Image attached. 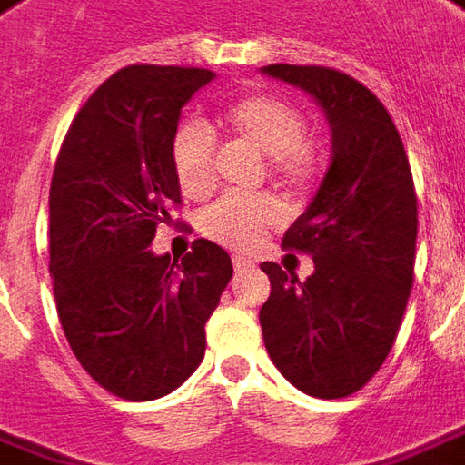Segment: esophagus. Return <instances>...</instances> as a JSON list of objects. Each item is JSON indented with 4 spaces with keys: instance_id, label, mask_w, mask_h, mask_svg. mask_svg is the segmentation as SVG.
Instances as JSON below:
<instances>
[{
    "instance_id": "1",
    "label": "esophagus",
    "mask_w": 465,
    "mask_h": 465,
    "mask_svg": "<svg viewBox=\"0 0 465 465\" xmlns=\"http://www.w3.org/2000/svg\"><path fill=\"white\" fill-rule=\"evenodd\" d=\"M252 267H254V262H252L249 257H233V270H236V272H247Z\"/></svg>"
}]
</instances>
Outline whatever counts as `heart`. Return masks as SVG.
<instances>
[{"label": "heart", "instance_id": "heart-1", "mask_svg": "<svg viewBox=\"0 0 465 465\" xmlns=\"http://www.w3.org/2000/svg\"><path fill=\"white\" fill-rule=\"evenodd\" d=\"M229 136L254 146L270 159L272 177L285 187H303L313 177L309 125L296 104L272 94H249L232 103L218 118ZM169 164L184 198L203 201L216 187V141L201 123H184L169 141ZM282 218L281 203L270 195H229L213 203L201 218V232L218 244L252 249Z\"/></svg>", "mask_w": 465, "mask_h": 465}]
</instances>
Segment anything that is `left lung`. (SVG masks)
Here are the masks:
<instances>
[{
  "label": "left lung",
  "instance_id": "8db88e82",
  "mask_svg": "<svg viewBox=\"0 0 465 465\" xmlns=\"http://www.w3.org/2000/svg\"><path fill=\"white\" fill-rule=\"evenodd\" d=\"M262 74L303 89L331 128V164L282 244L312 254L301 282L262 262L260 309L270 361L298 391L342 399L376 376L399 334L414 281L417 195L389 110L327 66L272 64Z\"/></svg>",
  "mask_w": 465,
  "mask_h": 465
}]
</instances>
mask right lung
<instances>
[{
	"label": "right lung",
	"instance_id": "obj_1",
	"mask_svg": "<svg viewBox=\"0 0 465 465\" xmlns=\"http://www.w3.org/2000/svg\"><path fill=\"white\" fill-rule=\"evenodd\" d=\"M213 79L208 69L125 66L76 113L58 152L48 195L58 319L82 368L121 399L152 401L193 376L233 275L208 239L183 262L149 249L180 205L169 141Z\"/></svg>",
	"mask_w": 465,
	"mask_h": 465
}]
</instances>
